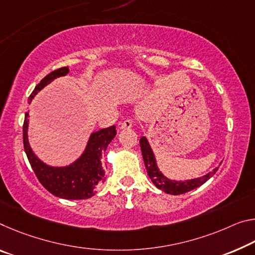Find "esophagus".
<instances>
[{"instance_id": "34e87169", "label": "esophagus", "mask_w": 255, "mask_h": 255, "mask_svg": "<svg viewBox=\"0 0 255 255\" xmlns=\"http://www.w3.org/2000/svg\"><path fill=\"white\" fill-rule=\"evenodd\" d=\"M132 125H134V121H132V119H126V120H124L123 123H120V128L121 129H129L132 127Z\"/></svg>"}]
</instances>
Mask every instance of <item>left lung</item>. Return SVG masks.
<instances>
[{
    "label": "left lung",
    "mask_w": 255,
    "mask_h": 255,
    "mask_svg": "<svg viewBox=\"0 0 255 255\" xmlns=\"http://www.w3.org/2000/svg\"><path fill=\"white\" fill-rule=\"evenodd\" d=\"M139 144H140V149H142V155L144 159L145 168H146L148 177L151 178L152 183L164 193L172 194V195H179V194H184L189 191H193L194 188L203 185L205 181L211 178V177L215 175L218 170V168H216L215 170L209 172L208 175L200 177V178H196V179H192V180H186V181L169 180L168 178H165L162 173L159 171V169H157L154 154H153L146 137H142V138L139 139Z\"/></svg>",
    "instance_id": "1"
}]
</instances>
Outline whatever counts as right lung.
I'll return each mask as SVG.
<instances>
[{
  "label": "right lung",
  "instance_id": "add662e5",
  "mask_svg": "<svg viewBox=\"0 0 255 255\" xmlns=\"http://www.w3.org/2000/svg\"><path fill=\"white\" fill-rule=\"evenodd\" d=\"M68 72H69V68L62 67L44 77L28 99L29 103L31 99L37 94V92L42 90L45 85L52 82L56 77L67 75ZM28 117H29V113L26 112L22 128L23 147H25L28 161H29L39 183L51 194L61 197V199L85 200L95 195L99 184L104 181L102 154L117 134L116 127L111 126L93 132L88 140L86 149L75 163H72L69 167L53 168L48 167L42 161H39L28 144Z\"/></svg>",
  "mask_w": 255,
  "mask_h": 255
}]
</instances>
